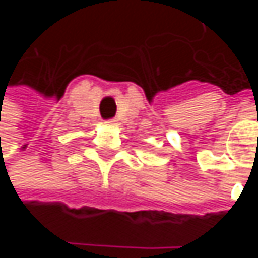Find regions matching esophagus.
Listing matches in <instances>:
<instances>
[{
    "mask_svg": "<svg viewBox=\"0 0 258 258\" xmlns=\"http://www.w3.org/2000/svg\"><path fill=\"white\" fill-rule=\"evenodd\" d=\"M116 122H118L116 119H109V121H106V124H107V125H115Z\"/></svg>",
    "mask_w": 258,
    "mask_h": 258,
    "instance_id": "1",
    "label": "esophagus"
}]
</instances>
